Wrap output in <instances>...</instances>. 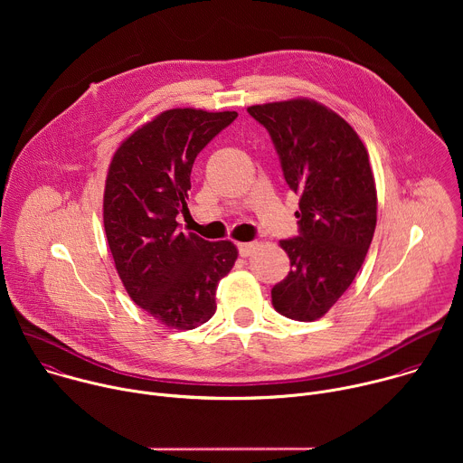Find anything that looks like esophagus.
Segmentation results:
<instances>
[{"instance_id": "1", "label": "esophagus", "mask_w": 463, "mask_h": 463, "mask_svg": "<svg viewBox=\"0 0 463 463\" xmlns=\"http://www.w3.org/2000/svg\"><path fill=\"white\" fill-rule=\"evenodd\" d=\"M256 249V243L254 241H243V243H238V252L240 256H250Z\"/></svg>"}]
</instances>
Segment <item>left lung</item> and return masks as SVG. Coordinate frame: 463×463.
<instances>
[{"mask_svg":"<svg viewBox=\"0 0 463 463\" xmlns=\"http://www.w3.org/2000/svg\"><path fill=\"white\" fill-rule=\"evenodd\" d=\"M269 131L284 179L300 195L298 236L282 240L291 271L271 289L293 320L320 318L350 288L377 222L368 152L354 128L326 106L295 99L247 108Z\"/></svg>","mask_w":463,"mask_h":463,"instance_id":"obj_1","label":"left lung"}]
</instances>
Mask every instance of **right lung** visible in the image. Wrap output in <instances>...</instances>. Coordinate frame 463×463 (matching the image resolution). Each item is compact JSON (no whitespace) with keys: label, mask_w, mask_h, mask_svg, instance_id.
<instances>
[{"label":"right lung","mask_w":463,"mask_h":463,"mask_svg":"<svg viewBox=\"0 0 463 463\" xmlns=\"http://www.w3.org/2000/svg\"><path fill=\"white\" fill-rule=\"evenodd\" d=\"M236 111L168 109L115 152L104 190V229L117 273L139 307L174 329L205 324L218 282L232 269L231 241L179 231L194 161Z\"/></svg>","instance_id":"obj_1"}]
</instances>
